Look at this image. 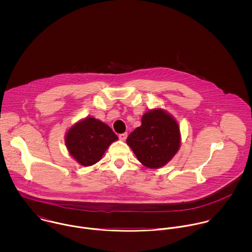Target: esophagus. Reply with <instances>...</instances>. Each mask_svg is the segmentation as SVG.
I'll list each match as a JSON object with an SVG mask.
<instances>
[{
  "mask_svg": "<svg viewBox=\"0 0 252 252\" xmlns=\"http://www.w3.org/2000/svg\"><path fill=\"white\" fill-rule=\"evenodd\" d=\"M127 136H128V134H127V133H123V134H120V135H119V139H120V141L124 142V141L127 139Z\"/></svg>",
  "mask_w": 252,
  "mask_h": 252,
  "instance_id": "34e87169",
  "label": "esophagus"
}]
</instances>
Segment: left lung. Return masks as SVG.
I'll use <instances>...</instances> for the list:
<instances>
[{
    "label": "left lung",
    "mask_w": 252,
    "mask_h": 252,
    "mask_svg": "<svg viewBox=\"0 0 252 252\" xmlns=\"http://www.w3.org/2000/svg\"><path fill=\"white\" fill-rule=\"evenodd\" d=\"M126 143L146 168H162L180 149L179 123L163 108L149 109L142 117V125L128 136Z\"/></svg>",
    "instance_id": "obj_1"
}]
</instances>
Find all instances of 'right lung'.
Returning <instances> with one entry per match:
<instances>
[{"label":"right lung","mask_w":252,"mask_h":252,"mask_svg":"<svg viewBox=\"0 0 252 252\" xmlns=\"http://www.w3.org/2000/svg\"><path fill=\"white\" fill-rule=\"evenodd\" d=\"M117 136L106 123L87 116L74 123L66 133L65 144L72 158L81 166L99 162Z\"/></svg>","instance_id":"right-lung-1"}]
</instances>
